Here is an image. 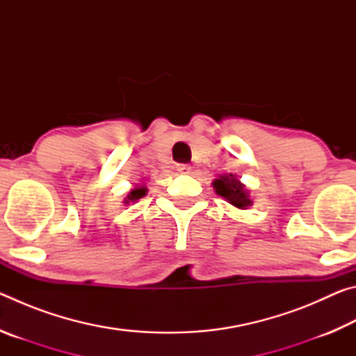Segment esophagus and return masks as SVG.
I'll return each mask as SVG.
<instances>
[{"instance_id": "obj_1", "label": "esophagus", "mask_w": 356, "mask_h": 356, "mask_svg": "<svg viewBox=\"0 0 356 356\" xmlns=\"http://www.w3.org/2000/svg\"><path fill=\"white\" fill-rule=\"evenodd\" d=\"M177 171L182 172V174H188L191 171V166L186 165V163H179L177 165Z\"/></svg>"}]
</instances>
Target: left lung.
I'll return each instance as SVG.
<instances>
[{
	"label": "left lung",
	"mask_w": 356,
	"mask_h": 356,
	"mask_svg": "<svg viewBox=\"0 0 356 356\" xmlns=\"http://www.w3.org/2000/svg\"><path fill=\"white\" fill-rule=\"evenodd\" d=\"M213 188L218 193L220 196L225 197L232 206L238 209H246L251 206V200L248 197V191L245 190V186L240 184L232 174H226V176H221L220 179L213 180Z\"/></svg>",
	"instance_id": "obj_1"
}]
</instances>
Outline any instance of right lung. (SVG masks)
I'll return each instance as SVG.
<instances>
[{
  "label": "right lung",
  "mask_w": 356,
  "mask_h": 356,
  "mask_svg": "<svg viewBox=\"0 0 356 356\" xmlns=\"http://www.w3.org/2000/svg\"><path fill=\"white\" fill-rule=\"evenodd\" d=\"M146 193H147L146 186H138V188L131 190V191L129 193L127 200H129V201H138V200H141L143 196H146ZM129 201H125V202H129Z\"/></svg>",
  "instance_id": "right-lung-1"
}]
</instances>
